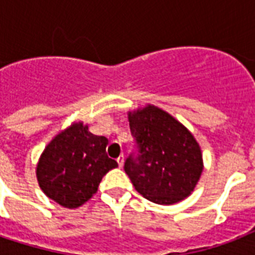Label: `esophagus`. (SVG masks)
Instances as JSON below:
<instances>
[{"mask_svg":"<svg viewBox=\"0 0 255 255\" xmlns=\"http://www.w3.org/2000/svg\"><path fill=\"white\" fill-rule=\"evenodd\" d=\"M116 161H118V164H119V167L122 168L123 167V164H124V156L123 155H120L118 159H116Z\"/></svg>","mask_w":255,"mask_h":255,"instance_id":"34e87169","label":"esophagus"}]
</instances>
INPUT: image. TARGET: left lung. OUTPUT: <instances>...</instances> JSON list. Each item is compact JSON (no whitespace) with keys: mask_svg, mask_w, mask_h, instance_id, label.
<instances>
[{"mask_svg":"<svg viewBox=\"0 0 255 255\" xmlns=\"http://www.w3.org/2000/svg\"><path fill=\"white\" fill-rule=\"evenodd\" d=\"M135 149L124 170L143 197L170 205L188 197L202 172V155L193 135L163 110L147 106L129 112Z\"/></svg>","mask_w":255,"mask_h":255,"instance_id":"8db88e82","label":"left lung"}]
</instances>
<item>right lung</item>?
Returning a JSON list of instances; mask_svg holds the SVG:
<instances>
[{
    "label": "right lung",
    "instance_id": "add662e5",
    "mask_svg": "<svg viewBox=\"0 0 255 255\" xmlns=\"http://www.w3.org/2000/svg\"><path fill=\"white\" fill-rule=\"evenodd\" d=\"M108 140L73 124L57 135L42 153L37 177L47 197L65 208H78L96 193L102 178L118 167L106 152Z\"/></svg>",
    "mask_w": 255,
    "mask_h": 255
}]
</instances>
